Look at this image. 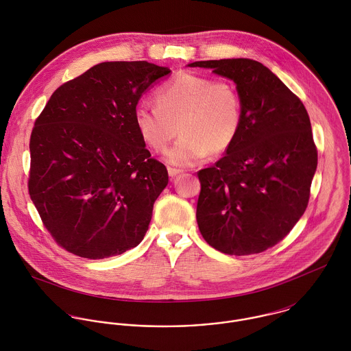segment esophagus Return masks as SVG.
Masks as SVG:
<instances>
[{
  "label": "esophagus",
  "mask_w": 351,
  "mask_h": 351,
  "mask_svg": "<svg viewBox=\"0 0 351 351\" xmlns=\"http://www.w3.org/2000/svg\"><path fill=\"white\" fill-rule=\"evenodd\" d=\"M184 170H181V169H176V167H167V173H169V176L170 177H176V176H178V174H181Z\"/></svg>",
  "instance_id": "obj_1"
}]
</instances>
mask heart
<instances>
[{
	"mask_svg": "<svg viewBox=\"0 0 351 351\" xmlns=\"http://www.w3.org/2000/svg\"><path fill=\"white\" fill-rule=\"evenodd\" d=\"M155 102L136 106L135 127L155 151L165 150L180 131V139L166 151V160L173 165L193 166L210 152L228 150L242 128L241 95L227 80L181 71L156 90Z\"/></svg>",
	"mask_w": 351,
	"mask_h": 351,
	"instance_id": "heart-1",
	"label": "heart"
}]
</instances>
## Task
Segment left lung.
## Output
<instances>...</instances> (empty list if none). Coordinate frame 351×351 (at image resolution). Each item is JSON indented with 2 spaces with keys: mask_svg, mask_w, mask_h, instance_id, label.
I'll list each match as a JSON object with an SVG mask.
<instances>
[{
  "mask_svg": "<svg viewBox=\"0 0 351 351\" xmlns=\"http://www.w3.org/2000/svg\"><path fill=\"white\" fill-rule=\"evenodd\" d=\"M237 84L243 123L234 145L197 176V224L205 242L228 255H249L281 242L306 209L317 166L308 112L262 63L200 60Z\"/></svg>",
  "mask_w": 351,
  "mask_h": 351,
  "instance_id": "1",
  "label": "left lung"
}]
</instances>
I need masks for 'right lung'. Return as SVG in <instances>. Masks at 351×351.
Here are the masks:
<instances>
[{
  "label": "right lung",
  "instance_id": "obj_1",
  "mask_svg": "<svg viewBox=\"0 0 351 351\" xmlns=\"http://www.w3.org/2000/svg\"><path fill=\"white\" fill-rule=\"evenodd\" d=\"M170 69L104 62L60 85L31 134L28 192L53 241L102 259L136 247L169 182L135 127L142 95Z\"/></svg>",
  "mask_w": 351,
  "mask_h": 351
}]
</instances>
